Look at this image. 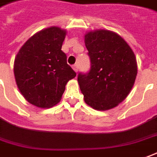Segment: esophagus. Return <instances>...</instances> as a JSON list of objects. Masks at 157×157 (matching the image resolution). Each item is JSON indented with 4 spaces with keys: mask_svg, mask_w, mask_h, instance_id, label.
<instances>
[{
    "mask_svg": "<svg viewBox=\"0 0 157 157\" xmlns=\"http://www.w3.org/2000/svg\"><path fill=\"white\" fill-rule=\"evenodd\" d=\"M73 70H74L75 72H77V71H78V65H73Z\"/></svg>",
    "mask_w": 157,
    "mask_h": 157,
    "instance_id": "34e87169",
    "label": "esophagus"
}]
</instances>
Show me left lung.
Here are the masks:
<instances>
[{
    "label": "left lung",
    "instance_id": "obj_1",
    "mask_svg": "<svg viewBox=\"0 0 157 157\" xmlns=\"http://www.w3.org/2000/svg\"><path fill=\"white\" fill-rule=\"evenodd\" d=\"M84 42L91 60L90 71L77 77L84 101L98 111L113 109L128 96L135 83V54L120 35L109 30L89 31Z\"/></svg>",
    "mask_w": 157,
    "mask_h": 157
}]
</instances>
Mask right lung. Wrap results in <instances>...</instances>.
Segmentation results:
<instances>
[{"label":"right lung","mask_w":157,"mask_h":157,"mask_svg":"<svg viewBox=\"0 0 157 157\" xmlns=\"http://www.w3.org/2000/svg\"><path fill=\"white\" fill-rule=\"evenodd\" d=\"M67 31L51 26L33 35L21 46L13 63L20 92L30 104L50 108L62 99L68 82L76 73L67 63L62 45Z\"/></svg>","instance_id":"add662e5"}]
</instances>
